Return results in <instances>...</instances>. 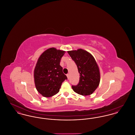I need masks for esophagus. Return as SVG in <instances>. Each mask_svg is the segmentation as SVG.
<instances>
[{
	"label": "esophagus",
	"mask_w": 135,
	"mask_h": 135,
	"mask_svg": "<svg viewBox=\"0 0 135 135\" xmlns=\"http://www.w3.org/2000/svg\"><path fill=\"white\" fill-rule=\"evenodd\" d=\"M66 75H67V76L68 77V78L69 79V74H67Z\"/></svg>",
	"instance_id": "34e87169"
}]
</instances>
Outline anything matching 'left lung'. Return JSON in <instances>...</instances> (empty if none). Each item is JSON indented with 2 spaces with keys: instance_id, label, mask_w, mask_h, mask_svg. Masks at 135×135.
Instances as JSON below:
<instances>
[{
  "instance_id": "obj_1",
  "label": "left lung",
  "mask_w": 135,
  "mask_h": 135,
  "mask_svg": "<svg viewBox=\"0 0 135 135\" xmlns=\"http://www.w3.org/2000/svg\"><path fill=\"white\" fill-rule=\"evenodd\" d=\"M67 52L77 65L80 75L79 83L72 85V89L79 95H90L96 90L100 81L99 69L95 59L89 52L82 49Z\"/></svg>"
}]
</instances>
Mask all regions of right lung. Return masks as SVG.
<instances>
[{
  "label": "right lung",
  "instance_id": "right-lung-1",
  "mask_svg": "<svg viewBox=\"0 0 135 135\" xmlns=\"http://www.w3.org/2000/svg\"><path fill=\"white\" fill-rule=\"evenodd\" d=\"M65 52L52 47L39 58L34 71V82L37 91L44 97H50L57 94L62 83L67 79L60 65Z\"/></svg>",
  "mask_w": 135,
  "mask_h": 135
}]
</instances>
